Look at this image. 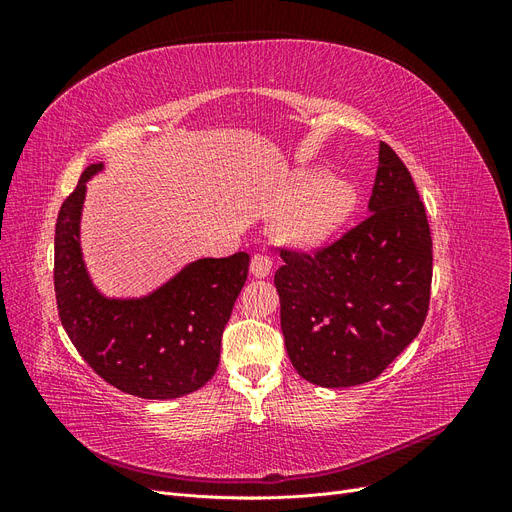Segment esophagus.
I'll list each match as a JSON object with an SVG mask.
<instances>
[{
  "label": "esophagus",
  "mask_w": 512,
  "mask_h": 512,
  "mask_svg": "<svg viewBox=\"0 0 512 512\" xmlns=\"http://www.w3.org/2000/svg\"><path fill=\"white\" fill-rule=\"evenodd\" d=\"M271 267H273V260L269 254L258 252L252 256V273L256 277H267L271 273Z\"/></svg>",
  "instance_id": "1"
}]
</instances>
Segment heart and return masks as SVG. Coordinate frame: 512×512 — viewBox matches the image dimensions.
Returning <instances> with one entry per match:
<instances>
[{"label":"heart","instance_id":"obj_1","mask_svg":"<svg viewBox=\"0 0 512 512\" xmlns=\"http://www.w3.org/2000/svg\"><path fill=\"white\" fill-rule=\"evenodd\" d=\"M299 203L288 215L284 232L292 243L320 245L342 226L356 209L359 194L344 179H327L322 170L299 175L290 196Z\"/></svg>","mask_w":512,"mask_h":512}]
</instances>
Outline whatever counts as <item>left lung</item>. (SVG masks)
<instances>
[{"mask_svg":"<svg viewBox=\"0 0 512 512\" xmlns=\"http://www.w3.org/2000/svg\"><path fill=\"white\" fill-rule=\"evenodd\" d=\"M369 215L314 254L282 250V333L299 376L324 389L378 378L421 331L431 232L410 170L380 143Z\"/></svg>","mask_w":512,"mask_h":512,"instance_id":"1","label":"left lung"}]
</instances>
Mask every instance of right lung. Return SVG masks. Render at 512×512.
Segmentation results:
<instances>
[{
	"label": "right lung",
	"mask_w": 512,
	"mask_h": 512,
	"mask_svg": "<svg viewBox=\"0 0 512 512\" xmlns=\"http://www.w3.org/2000/svg\"><path fill=\"white\" fill-rule=\"evenodd\" d=\"M91 164L64 200L55 226V297L74 348L100 378L143 399L198 391L220 365L226 322L250 271V254L200 258L141 299H106L81 252V211Z\"/></svg>",
	"instance_id": "obj_1"
}]
</instances>
